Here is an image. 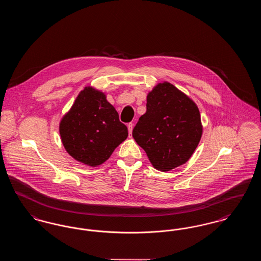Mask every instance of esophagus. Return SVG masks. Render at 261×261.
Here are the masks:
<instances>
[{
    "instance_id": "obj_1",
    "label": "esophagus",
    "mask_w": 261,
    "mask_h": 261,
    "mask_svg": "<svg viewBox=\"0 0 261 261\" xmlns=\"http://www.w3.org/2000/svg\"><path fill=\"white\" fill-rule=\"evenodd\" d=\"M133 126H134V124H133L132 122H130V123H128V125H127V127H128V132H129V135H131V134H132Z\"/></svg>"
}]
</instances>
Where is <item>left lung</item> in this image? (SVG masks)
Listing matches in <instances>:
<instances>
[{"instance_id":"8db88e82","label":"left lung","mask_w":261,"mask_h":261,"mask_svg":"<svg viewBox=\"0 0 261 261\" xmlns=\"http://www.w3.org/2000/svg\"><path fill=\"white\" fill-rule=\"evenodd\" d=\"M201 134L197 105L168 82L158 84L148 94L147 112L132 132L152 166L163 172L188 162Z\"/></svg>"}]
</instances>
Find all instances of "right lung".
<instances>
[{
    "label": "right lung",
    "mask_w": 261,
    "mask_h": 261,
    "mask_svg": "<svg viewBox=\"0 0 261 261\" xmlns=\"http://www.w3.org/2000/svg\"><path fill=\"white\" fill-rule=\"evenodd\" d=\"M66 151L77 162L97 166L128 136L127 127L103 93L85 87L60 123Z\"/></svg>",
    "instance_id": "obj_1"
}]
</instances>
